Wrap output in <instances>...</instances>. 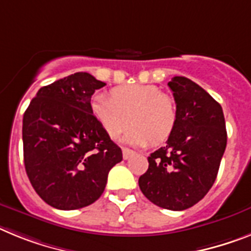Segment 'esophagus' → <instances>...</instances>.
Listing matches in <instances>:
<instances>
[{"label": "esophagus", "instance_id": "34e87169", "mask_svg": "<svg viewBox=\"0 0 251 251\" xmlns=\"http://www.w3.org/2000/svg\"><path fill=\"white\" fill-rule=\"evenodd\" d=\"M134 153H136V152L132 151V150L123 149V158H124V160H128V158L132 157V156H133Z\"/></svg>", "mask_w": 251, "mask_h": 251}]
</instances>
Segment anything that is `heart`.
Here are the masks:
<instances>
[{
    "mask_svg": "<svg viewBox=\"0 0 251 251\" xmlns=\"http://www.w3.org/2000/svg\"><path fill=\"white\" fill-rule=\"evenodd\" d=\"M91 113L111 138L121 136L128 126H133L124 142L145 146L164 142L170 137L177 119L174 99L155 85H126L110 91V99L94 96Z\"/></svg>",
    "mask_w": 251,
    "mask_h": 251,
    "instance_id": "1",
    "label": "heart"
}]
</instances>
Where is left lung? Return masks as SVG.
<instances>
[{"label": "left lung", "instance_id": "1", "mask_svg": "<svg viewBox=\"0 0 251 251\" xmlns=\"http://www.w3.org/2000/svg\"><path fill=\"white\" fill-rule=\"evenodd\" d=\"M177 119L166 146L149 156V169L138 184L149 201L183 211L208 193L224 156L227 132L224 111L204 89L183 76L168 83Z\"/></svg>", "mask_w": 251, "mask_h": 251}]
</instances>
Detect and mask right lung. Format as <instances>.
<instances>
[{
	"label": "right lung",
	"instance_id": "right-lung-1",
	"mask_svg": "<svg viewBox=\"0 0 251 251\" xmlns=\"http://www.w3.org/2000/svg\"><path fill=\"white\" fill-rule=\"evenodd\" d=\"M106 83L77 72L39 89L23 118L24 164L38 196L57 209H78L102 194L122 161L91 113V96Z\"/></svg>",
	"mask_w": 251,
	"mask_h": 251
}]
</instances>
